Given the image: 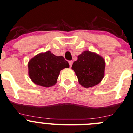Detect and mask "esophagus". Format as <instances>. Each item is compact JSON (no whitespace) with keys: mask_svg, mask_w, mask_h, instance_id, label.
I'll use <instances>...</instances> for the list:
<instances>
[{"mask_svg":"<svg viewBox=\"0 0 133 133\" xmlns=\"http://www.w3.org/2000/svg\"><path fill=\"white\" fill-rule=\"evenodd\" d=\"M72 63H73L72 61H69V65H70V67H71V68L72 65Z\"/></svg>","mask_w":133,"mask_h":133,"instance_id":"esophagus-1","label":"esophagus"}]
</instances>
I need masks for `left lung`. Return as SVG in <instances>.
<instances>
[{
    "label": "left lung",
    "instance_id": "left-lung-1",
    "mask_svg": "<svg viewBox=\"0 0 133 133\" xmlns=\"http://www.w3.org/2000/svg\"><path fill=\"white\" fill-rule=\"evenodd\" d=\"M72 69L77 76L79 84L88 88L101 81L104 74L105 61L99 55L84 51L78 56Z\"/></svg>",
    "mask_w": 133,
    "mask_h": 133
}]
</instances>
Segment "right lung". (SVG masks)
Segmentation results:
<instances>
[{
	"mask_svg": "<svg viewBox=\"0 0 133 133\" xmlns=\"http://www.w3.org/2000/svg\"><path fill=\"white\" fill-rule=\"evenodd\" d=\"M69 64L62 56H56L51 51L36 55L28 63L29 75L34 83L39 86H54L63 69Z\"/></svg>",
	"mask_w": 133,
	"mask_h": 133,
	"instance_id": "add662e5",
	"label": "right lung"
}]
</instances>
